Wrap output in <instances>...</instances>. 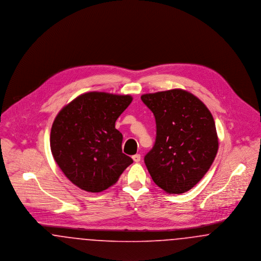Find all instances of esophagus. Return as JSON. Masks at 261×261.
Listing matches in <instances>:
<instances>
[{
  "label": "esophagus",
  "mask_w": 261,
  "mask_h": 261,
  "mask_svg": "<svg viewBox=\"0 0 261 261\" xmlns=\"http://www.w3.org/2000/svg\"><path fill=\"white\" fill-rule=\"evenodd\" d=\"M132 159H133V161L135 162H139L141 161V154H139V153H137L135 155H133L132 156Z\"/></svg>",
  "instance_id": "esophagus-1"
}]
</instances>
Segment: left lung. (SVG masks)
<instances>
[{
    "instance_id": "obj_1",
    "label": "left lung",
    "mask_w": 261,
    "mask_h": 261,
    "mask_svg": "<svg viewBox=\"0 0 261 261\" xmlns=\"http://www.w3.org/2000/svg\"><path fill=\"white\" fill-rule=\"evenodd\" d=\"M156 122V139L145 163L153 182L168 194H183L208 171L218 150L210 110L183 89L141 96Z\"/></svg>"
}]
</instances>
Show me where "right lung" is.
<instances>
[{"mask_svg":"<svg viewBox=\"0 0 261 261\" xmlns=\"http://www.w3.org/2000/svg\"><path fill=\"white\" fill-rule=\"evenodd\" d=\"M130 95L88 92L64 106L50 129L55 162L75 186L99 193L114 185L133 160L122 152L115 121L132 101Z\"/></svg>","mask_w":261,"mask_h":261,"instance_id":"1","label":"right lung"}]
</instances>
